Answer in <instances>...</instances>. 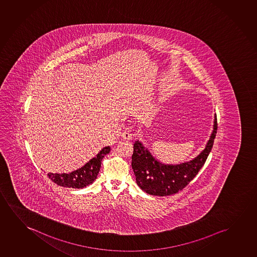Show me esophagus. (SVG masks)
<instances>
[{
    "label": "esophagus",
    "mask_w": 257,
    "mask_h": 257,
    "mask_svg": "<svg viewBox=\"0 0 257 257\" xmlns=\"http://www.w3.org/2000/svg\"><path fill=\"white\" fill-rule=\"evenodd\" d=\"M122 137L124 140H131L132 137H133V134H132V132H131L130 128H126L125 130L123 131V133H122Z\"/></svg>",
    "instance_id": "34e87169"
}]
</instances>
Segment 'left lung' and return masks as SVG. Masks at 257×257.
Returning <instances> with one entry per match:
<instances>
[{
	"mask_svg": "<svg viewBox=\"0 0 257 257\" xmlns=\"http://www.w3.org/2000/svg\"><path fill=\"white\" fill-rule=\"evenodd\" d=\"M218 123L215 114L214 128L206 148L197 157L179 165H164L155 160L141 142L134 145L132 168L141 190L154 196H169L183 190L197 176L211 153L217 134Z\"/></svg>",
	"mask_w": 257,
	"mask_h": 257,
	"instance_id": "left-lung-1",
	"label": "left lung"
}]
</instances>
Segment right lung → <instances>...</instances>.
<instances>
[{
  "label": "right lung",
  "instance_id": "right-lung-1",
  "mask_svg": "<svg viewBox=\"0 0 257 257\" xmlns=\"http://www.w3.org/2000/svg\"><path fill=\"white\" fill-rule=\"evenodd\" d=\"M110 147H105L97 155L87 162L81 169L69 174H48L50 179L58 185L67 188L81 189L91 184L98 175L101 163L104 155L109 154Z\"/></svg>",
  "mask_w": 257,
  "mask_h": 257
}]
</instances>
